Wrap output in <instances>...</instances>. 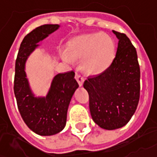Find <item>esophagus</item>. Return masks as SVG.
Wrapping results in <instances>:
<instances>
[{
  "mask_svg": "<svg viewBox=\"0 0 157 157\" xmlns=\"http://www.w3.org/2000/svg\"><path fill=\"white\" fill-rule=\"evenodd\" d=\"M75 79H76V81H77V82H78L79 86L82 87L83 85V82H84V79H83L80 75L77 74V73L75 74Z\"/></svg>",
  "mask_w": 157,
  "mask_h": 157,
  "instance_id": "esophagus-1",
  "label": "esophagus"
}]
</instances>
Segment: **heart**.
Listing matches in <instances>:
<instances>
[{
  "label": "heart",
  "mask_w": 157,
  "mask_h": 157,
  "mask_svg": "<svg viewBox=\"0 0 157 157\" xmlns=\"http://www.w3.org/2000/svg\"><path fill=\"white\" fill-rule=\"evenodd\" d=\"M115 57V43L105 33L83 34L72 38L67 44L62 58L67 63L82 59L81 67L88 75L105 71Z\"/></svg>",
  "instance_id": "heart-1"
}]
</instances>
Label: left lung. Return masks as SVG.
I'll return each mask as SVG.
<instances>
[{"label":"left lung","mask_w":157,"mask_h":157,"mask_svg":"<svg viewBox=\"0 0 157 157\" xmlns=\"http://www.w3.org/2000/svg\"><path fill=\"white\" fill-rule=\"evenodd\" d=\"M113 33L119 44L112 64L100 75L88 77L83 84L89 95L93 120L105 130L125 125L137 109L140 96V68L136 48L125 34Z\"/></svg>","instance_id":"8db88e82"}]
</instances>
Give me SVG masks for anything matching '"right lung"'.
<instances>
[{"label": "right lung", "instance_id": "add662e5", "mask_svg": "<svg viewBox=\"0 0 157 157\" xmlns=\"http://www.w3.org/2000/svg\"><path fill=\"white\" fill-rule=\"evenodd\" d=\"M59 25H43L33 30L20 44L15 62L14 94L24 122L40 136H52L63 130L71 98L79 87L75 72L56 75L45 97H36L26 77L25 62L38 47V43L59 28Z\"/></svg>", "mask_w": 157, "mask_h": 157}]
</instances>
